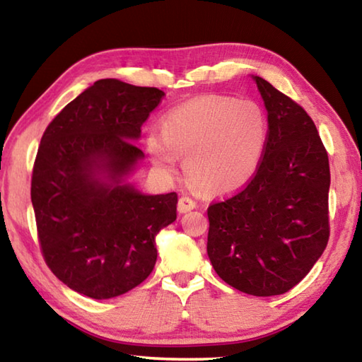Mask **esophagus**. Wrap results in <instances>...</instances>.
<instances>
[{"mask_svg": "<svg viewBox=\"0 0 362 362\" xmlns=\"http://www.w3.org/2000/svg\"><path fill=\"white\" fill-rule=\"evenodd\" d=\"M194 207H196V203L192 198H189V196H182V198L179 199V204H177V209H179L180 214L193 211Z\"/></svg>", "mask_w": 362, "mask_h": 362, "instance_id": "1", "label": "esophagus"}]
</instances>
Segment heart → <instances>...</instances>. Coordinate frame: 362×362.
<instances>
[{
	"label": "heart",
	"instance_id": "obj_1",
	"mask_svg": "<svg viewBox=\"0 0 362 362\" xmlns=\"http://www.w3.org/2000/svg\"><path fill=\"white\" fill-rule=\"evenodd\" d=\"M268 142V119L259 103L226 95H201L163 116L161 134L150 132L145 148L164 179L179 170L206 193L241 189L259 170Z\"/></svg>",
	"mask_w": 362,
	"mask_h": 362
}]
</instances>
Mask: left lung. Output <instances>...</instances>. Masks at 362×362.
<instances>
[{
	"label": "left lung",
	"mask_w": 362,
	"mask_h": 362,
	"mask_svg": "<svg viewBox=\"0 0 362 362\" xmlns=\"http://www.w3.org/2000/svg\"><path fill=\"white\" fill-rule=\"evenodd\" d=\"M268 142L249 185L209 206L207 255L226 284L255 297L291 291L329 240L327 151L313 119L260 76Z\"/></svg>",
	"instance_id": "8db88e82"
}]
</instances>
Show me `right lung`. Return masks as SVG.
Wrapping results in <instances>:
<instances>
[{
  "instance_id": "1",
  "label": "right lung",
  "mask_w": 362,
  "mask_h": 362,
  "mask_svg": "<svg viewBox=\"0 0 362 362\" xmlns=\"http://www.w3.org/2000/svg\"><path fill=\"white\" fill-rule=\"evenodd\" d=\"M156 88L99 79L42 134L32 204L51 272L81 296H122L150 276L156 235L177 218V194L129 182L144 159L140 127L163 100Z\"/></svg>"
}]
</instances>
